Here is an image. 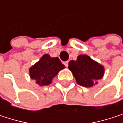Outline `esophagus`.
<instances>
[{
	"mask_svg": "<svg viewBox=\"0 0 123 123\" xmlns=\"http://www.w3.org/2000/svg\"><path fill=\"white\" fill-rule=\"evenodd\" d=\"M63 63H64V65H65L66 67H68V61L64 62Z\"/></svg>",
	"mask_w": 123,
	"mask_h": 123,
	"instance_id": "esophagus-1",
	"label": "esophagus"
}]
</instances>
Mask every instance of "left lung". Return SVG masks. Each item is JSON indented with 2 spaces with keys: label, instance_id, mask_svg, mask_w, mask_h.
Masks as SVG:
<instances>
[{
  "label": "left lung",
  "instance_id": "obj_1",
  "mask_svg": "<svg viewBox=\"0 0 123 123\" xmlns=\"http://www.w3.org/2000/svg\"><path fill=\"white\" fill-rule=\"evenodd\" d=\"M68 68L77 83L86 87L97 85L105 73L104 66L87 55H80L76 61H70L68 62Z\"/></svg>",
  "mask_w": 123,
  "mask_h": 123
}]
</instances>
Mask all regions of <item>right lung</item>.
<instances>
[{"label": "right lung", "mask_w": 123, "mask_h": 123, "mask_svg": "<svg viewBox=\"0 0 123 123\" xmlns=\"http://www.w3.org/2000/svg\"><path fill=\"white\" fill-rule=\"evenodd\" d=\"M65 68L58 58H52L48 54H44L29 68V75L38 86H48L58 72Z\"/></svg>", "instance_id": "1"}]
</instances>
